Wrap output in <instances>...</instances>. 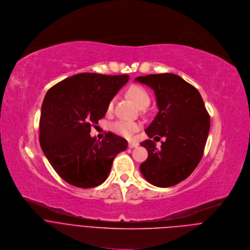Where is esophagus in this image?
<instances>
[{"mask_svg":"<svg viewBox=\"0 0 250 250\" xmlns=\"http://www.w3.org/2000/svg\"><path fill=\"white\" fill-rule=\"evenodd\" d=\"M128 146H129L130 148H134V147L138 146V143H136V142H130Z\"/></svg>","mask_w":250,"mask_h":250,"instance_id":"esophagus-1","label":"esophagus"}]
</instances>
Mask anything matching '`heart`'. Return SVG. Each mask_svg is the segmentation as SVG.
I'll list each match as a JSON object with an SVG mask.
<instances>
[{
  "instance_id": "heart-1",
  "label": "heart",
  "mask_w": 250,
  "mask_h": 250,
  "mask_svg": "<svg viewBox=\"0 0 250 250\" xmlns=\"http://www.w3.org/2000/svg\"><path fill=\"white\" fill-rule=\"evenodd\" d=\"M128 95L132 98V101L140 107H146L148 105L149 101V94L147 91L138 84L131 85L127 90ZM114 106V98L110 99L108 104H107V112L110 113L113 110ZM140 128V124L133 121H127V120H118L111 124V130L120 136L131 138L134 133H136Z\"/></svg>"
}]
</instances>
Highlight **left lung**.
<instances>
[{
  "instance_id": "obj_1",
  "label": "left lung",
  "mask_w": 250,
  "mask_h": 250,
  "mask_svg": "<svg viewBox=\"0 0 250 250\" xmlns=\"http://www.w3.org/2000/svg\"><path fill=\"white\" fill-rule=\"evenodd\" d=\"M136 82L154 89L159 112L145 130L141 143L148 153L140 166L143 176L158 187L186 179L200 163L210 130V116L201 94L181 77L166 73L138 77ZM165 136L161 149L150 139Z\"/></svg>"
}]
</instances>
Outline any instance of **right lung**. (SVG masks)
Returning a JSON list of instances; mask_svg holds the SVG:
<instances>
[{
    "mask_svg": "<svg viewBox=\"0 0 250 250\" xmlns=\"http://www.w3.org/2000/svg\"><path fill=\"white\" fill-rule=\"evenodd\" d=\"M128 75L82 73L50 88L42 104L39 143L50 165L66 182L80 188L101 185L114 158L125 151V139L108 132L97 141L89 135Z\"/></svg>",
    "mask_w": 250,
    "mask_h": 250,
    "instance_id": "add662e5",
    "label": "right lung"
}]
</instances>
